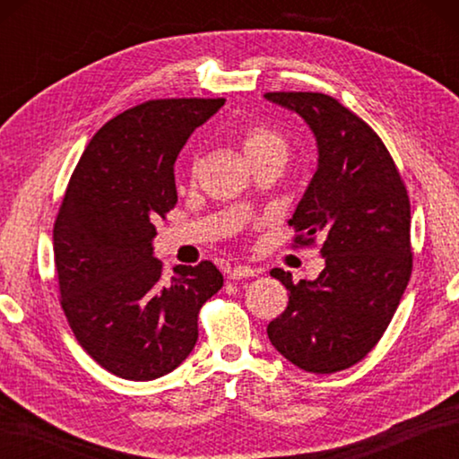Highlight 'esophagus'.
<instances>
[{
    "label": "esophagus",
    "instance_id": "obj_1",
    "mask_svg": "<svg viewBox=\"0 0 459 459\" xmlns=\"http://www.w3.org/2000/svg\"><path fill=\"white\" fill-rule=\"evenodd\" d=\"M252 276H256V270L250 266H245V264H238L229 272L230 280H245V278H252Z\"/></svg>",
    "mask_w": 459,
    "mask_h": 459
}]
</instances>
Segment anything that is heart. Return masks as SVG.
Returning a JSON list of instances; mask_svg holds the SVG:
<instances>
[{
	"label": "heart",
	"mask_w": 459,
	"mask_h": 459,
	"mask_svg": "<svg viewBox=\"0 0 459 459\" xmlns=\"http://www.w3.org/2000/svg\"><path fill=\"white\" fill-rule=\"evenodd\" d=\"M242 148H245L247 158L252 160H260V158H281L286 160L290 143L286 140V135L270 128V126H248L242 134ZM197 163L199 160L193 158L191 160V171H197Z\"/></svg>",
	"instance_id": "1"
}]
</instances>
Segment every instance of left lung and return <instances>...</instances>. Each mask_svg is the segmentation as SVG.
Returning a JSON list of instances; mask_svg holds the SVG:
<instances>
[{"mask_svg": "<svg viewBox=\"0 0 459 459\" xmlns=\"http://www.w3.org/2000/svg\"><path fill=\"white\" fill-rule=\"evenodd\" d=\"M299 114L317 142V171L294 217V245L321 238L325 268L314 281L270 276L290 291L268 324L278 353L307 373L359 363L383 337L412 274L411 201L386 145L370 126L321 92H266Z\"/></svg>", "mask_w": 459, "mask_h": 459, "instance_id": "obj_1", "label": "left lung"}]
</instances>
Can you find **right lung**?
I'll return each mask as SVG.
<instances>
[{
	"label": "right lung",
	"instance_id": "add662e5",
	"mask_svg": "<svg viewBox=\"0 0 459 459\" xmlns=\"http://www.w3.org/2000/svg\"><path fill=\"white\" fill-rule=\"evenodd\" d=\"M224 99H161L106 122L86 145L58 209L53 247L61 306L81 347L108 373L153 380L199 337V309L222 288L209 260L163 278L155 222L175 203L173 165Z\"/></svg>",
	"mask_w": 459,
	"mask_h": 459
}]
</instances>
